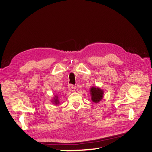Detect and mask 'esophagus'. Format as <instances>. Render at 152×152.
Here are the masks:
<instances>
[{
    "label": "esophagus",
    "mask_w": 152,
    "mask_h": 152,
    "mask_svg": "<svg viewBox=\"0 0 152 152\" xmlns=\"http://www.w3.org/2000/svg\"><path fill=\"white\" fill-rule=\"evenodd\" d=\"M75 89H76V87L74 85L70 84V85H69V86H68V90H69L70 91H72V92L75 91Z\"/></svg>",
    "instance_id": "obj_1"
}]
</instances>
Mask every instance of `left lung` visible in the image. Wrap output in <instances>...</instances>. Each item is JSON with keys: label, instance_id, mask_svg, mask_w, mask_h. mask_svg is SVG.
Listing matches in <instances>:
<instances>
[{"label": "left lung", "instance_id": "left-lung-1", "mask_svg": "<svg viewBox=\"0 0 152 152\" xmlns=\"http://www.w3.org/2000/svg\"><path fill=\"white\" fill-rule=\"evenodd\" d=\"M90 92L91 95V99L93 102L97 103L102 99L104 96V91L99 88V87H91Z\"/></svg>", "mask_w": 152, "mask_h": 152}]
</instances>
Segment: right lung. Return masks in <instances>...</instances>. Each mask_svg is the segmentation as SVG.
<instances>
[{
    "label": "right lung",
    "mask_w": 152,
    "mask_h": 152,
    "mask_svg": "<svg viewBox=\"0 0 152 152\" xmlns=\"http://www.w3.org/2000/svg\"><path fill=\"white\" fill-rule=\"evenodd\" d=\"M53 102V104H55L57 105L59 104V96L58 95H55V97H54V98L53 99V101H52Z\"/></svg>",
    "instance_id": "right-lung-1"
}]
</instances>
